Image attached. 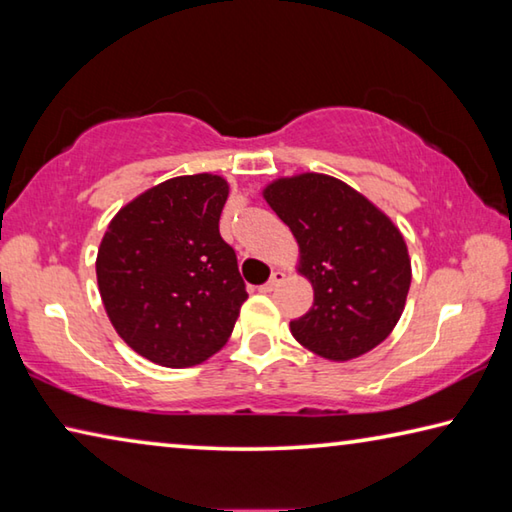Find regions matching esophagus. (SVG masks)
<instances>
[{"label": "esophagus", "mask_w": 512, "mask_h": 512, "mask_svg": "<svg viewBox=\"0 0 512 512\" xmlns=\"http://www.w3.org/2000/svg\"><path fill=\"white\" fill-rule=\"evenodd\" d=\"M284 277H287V273H284V271H273L271 280H268L266 284H262V287H259V291H264V293H271L275 287H280V284L284 282Z\"/></svg>", "instance_id": "esophagus-1"}]
</instances>
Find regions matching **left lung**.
<instances>
[{
  "label": "left lung",
  "instance_id": "left-lung-1",
  "mask_svg": "<svg viewBox=\"0 0 512 512\" xmlns=\"http://www.w3.org/2000/svg\"><path fill=\"white\" fill-rule=\"evenodd\" d=\"M271 210L298 241L314 305L291 334L318 357L350 361L388 339L411 287V259L397 225L357 189L325 173L264 187Z\"/></svg>",
  "mask_w": 512,
  "mask_h": 512
}]
</instances>
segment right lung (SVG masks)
<instances>
[{"mask_svg":"<svg viewBox=\"0 0 512 512\" xmlns=\"http://www.w3.org/2000/svg\"><path fill=\"white\" fill-rule=\"evenodd\" d=\"M228 192L214 173L164 180L121 207L101 239L97 282L110 323L158 366L210 359L248 298L219 232Z\"/></svg>","mask_w":512,"mask_h":512,"instance_id":"obj_1","label":"right lung"}]
</instances>
